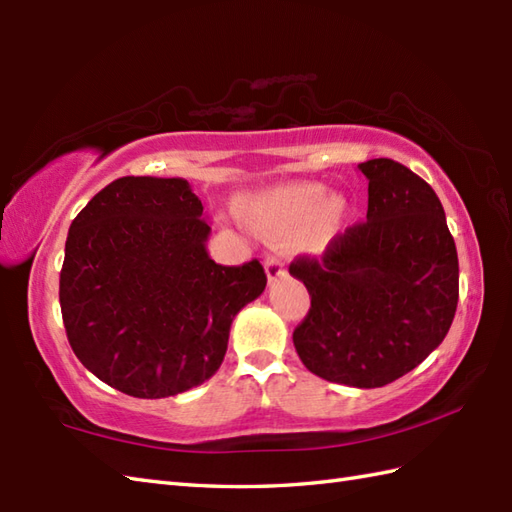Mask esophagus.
<instances>
[{
  "mask_svg": "<svg viewBox=\"0 0 512 512\" xmlns=\"http://www.w3.org/2000/svg\"><path fill=\"white\" fill-rule=\"evenodd\" d=\"M264 268H266L268 281H277L279 277H284V273H286L284 264H281V259H277V257H266Z\"/></svg>",
  "mask_w": 512,
  "mask_h": 512,
  "instance_id": "esophagus-1",
  "label": "esophagus"
}]
</instances>
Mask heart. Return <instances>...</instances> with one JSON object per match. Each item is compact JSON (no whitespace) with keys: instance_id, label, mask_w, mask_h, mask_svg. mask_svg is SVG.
<instances>
[{"instance_id":"heart-1","label":"heart","mask_w":512,"mask_h":512,"mask_svg":"<svg viewBox=\"0 0 512 512\" xmlns=\"http://www.w3.org/2000/svg\"><path fill=\"white\" fill-rule=\"evenodd\" d=\"M248 222L268 235H290L288 250L321 255L341 231L347 217L343 195H325L317 182H288L255 195L246 204Z\"/></svg>"}]
</instances>
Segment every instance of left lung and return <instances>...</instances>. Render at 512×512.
Segmentation results:
<instances>
[{
	"mask_svg": "<svg viewBox=\"0 0 512 512\" xmlns=\"http://www.w3.org/2000/svg\"><path fill=\"white\" fill-rule=\"evenodd\" d=\"M367 220L325 253L297 257L290 275L310 292L297 354L330 383L372 389L418 367L447 336L460 292L458 250L427 182L389 158L358 165Z\"/></svg>",
	"mask_w": 512,
	"mask_h": 512,
	"instance_id": "obj_1",
	"label": "left lung"
}]
</instances>
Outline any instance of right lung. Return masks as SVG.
Wrapping results in <instances>:
<instances>
[{"label":"right lung","instance_id":"add662e5","mask_svg":"<svg viewBox=\"0 0 512 512\" xmlns=\"http://www.w3.org/2000/svg\"><path fill=\"white\" fill-rule=\"evenodd\" d=\"M182 178L125 176L74 217L59 301L76 358L134 398H167L220 369L235 314L266 288L262 264H215L211 226Z\"/></svg>","mask_w":512,"mask_h":512}]
</instances>
